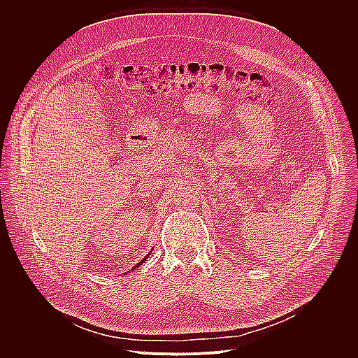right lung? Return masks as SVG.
<instances>
[{"mask_svg":"<svg viewBox=\"0 0 358 358\" xmlns=\"http://www.w3.org/2000/svg\"><path fill=\"white\" fill-rule=\"evenodd\" d=\"M149 255H150V252H149V254H148V255H146V257H145V258H143V259H142V261H141V262H139V264H138V265H136V266H134V268H132V271H134V269H135V268H138V266H139V265H141V264H143V262H145V261H146V259H148V258H149Z\"/></svg>","mask_w":358,"mask_h":358,"instance_id":"1","label":"right lung"}]
</instances>
